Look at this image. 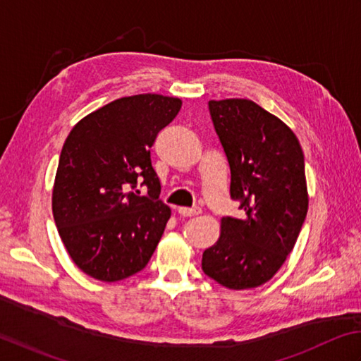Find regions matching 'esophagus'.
<instances>
[{"mask_svg": "<svg viewBox=\"0 0 361 361\" xmlns=\"http://www.w3.org/2000/svg\"><path fill=\"white\" fill-rule=\"evenodd\" d=\"M179 215L183 218H191V216H197L201 213L200 207H193V209H187V207H179L178 209Z\"/></svg>", "mask_w": 361, "mask_h": 361, "instance_id": "obj_1", "label": "esophagus"}]
</instances>
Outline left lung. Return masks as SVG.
<instances>
[{"instance_id": "left-lung-1", "label": "left lung", "mask_w": 361, "mask_h": 361, "mask_svg": "<svg viewBox=\"0 0 361 361\" xmlns=\"http://www.w3.org/2000/svg\"><path fill=\"white\" fill-rule=\"evenodd\" d=\"M209 110L243 213L221 219L202 271L226 288H255L282 267L305 221L304 152L293 130L252 101H209Z\"/></svg>"}]
</instances>
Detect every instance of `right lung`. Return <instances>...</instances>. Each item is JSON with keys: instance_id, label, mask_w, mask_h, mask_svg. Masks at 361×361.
Wrapping results in <instances>:
<instances>
[{"instance_id": "1", "label": "right lung", "mask_w": 361, "mask_h": 361, "mask_svg": "<svg viewBox=\"0 0 361 361\" xmlns=\"http://www.w3.org/2000/svg\"><path fill=\"white\" fill-rule=\"evenodd\" d=\"M180 106L178 98L151 93L116 99L80 120L65 140L53 215L73 262L90 277L123 281L156 251L171 210L159 200L151 146ZM138 186L149 195L140 197Z\"/></svg>"}]
</instances>
